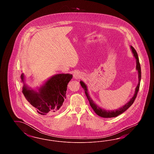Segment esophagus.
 Segmentation results:
<instances>
[{"label":"esophagus","mask_w":154,"mask_h":154,"mask_svg":"<svg viewBox=\"0 0 154 154\" xmlns=\"http://www.w3.org/2000/svg\"><path fill=\"white\" fill-rule=\"evenodd\" d=\"M81 76H82L81 74L80 73H79V72H75L73 74L74 78L75 79H76V80L80 79L81 77Z\"/></svg>","instance_id":"obj_1"}]
</instances>
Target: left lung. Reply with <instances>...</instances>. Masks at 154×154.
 <instances>
[{
  "label": "left lung",
  "instance_id": "obj_1",
  "mask_svg": "<svg viewBox=\"0 0 154 154\" xmlns=\"http://www.w3.org/2000/svg\"><path fill=\"white\" fill-rule=\"evenodd\" d=\"M131 49L132 50V53L133 54L134 57L136 59V70H137L138 72V78H139V82H138V84L136 87V88L135 89V91H134V94L132 98L130 99V100L128 103H126L125 105L123 106H122L121 107L118 109L117 110H107L103 109L102 107H99V106H97L95 103L94 102V101H93V100L91 98V96L89 95L88 93V88L87 87V85L82 81H81L80 84L81 87L84 89L85 91V95L87 96V97L88 99V101L90 104V106H91V107L92 108V109L95 112L96 114L97 115H98L99 116L103 118H112L116 117L118 116L121 114L122 113H123L128 109L129 108V107H131L132 106V104L134 102L136 96L137 94L138 93L139 89L140 87V80H141V67H140V65L139 63V59L138 57V55L136 51L134 50V48L131 46Z\"/></svg>",
  "mask_w": 154,
  "mask_h": 154
}]
</instances>
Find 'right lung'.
<instances>
[{
  "mask_svg": "<svg viewBox=\"0 0 154 154\" xmlns=\"http://www.w3.org/2000/svg\"><path fill=\"white\" fill-rule=\"evenodd\" d=\"M73 78L71 74L52 75L37 89H32L25 82L24 74L21 75L23 84L22 93L26 99L42 116L52 115L58 112L66 99L67 84Z\"/></svg>",
  "mask_w": 154,
  "mask_h": 154,
  "instance_id": "right-lung-1",
  "label": "right lung"
}]
</instances>
